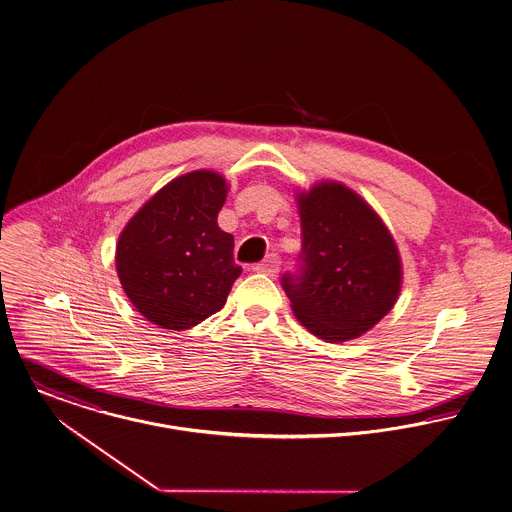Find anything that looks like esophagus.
I'll use <instances>...</instances> for the list:
<instances>
[{
	"label": "esophagus",
	"instance_id": "1",
	"mask_svg": "<svg viewBox=\"0 0 512 512\" xmlns=\"http://www.w3.org/2000/svg\"><path fill=\"white\" fill-rule=\"evenodd\" d=\"M278 266H280V262H278V258L276 256H270L268 260H264V262H260V264H256L252 270L254 272H260V274H268V276H276L278 274Z\"/></svg>",
	"mask_w": 512,
	"mask_h": 512
}]
</instances>
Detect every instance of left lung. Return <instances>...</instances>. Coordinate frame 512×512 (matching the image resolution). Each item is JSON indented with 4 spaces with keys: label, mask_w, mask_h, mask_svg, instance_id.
<instances>
[{
    "label": "left lung",
    "mask_w": 512,
    "mask_h": 512,
    "mask_svg": "<svg viewBox=\"0 0 512 512\" xmlns=\"http://www.w3.org/2000/svg\"><path fill=\"white\" fill-rule=\"evenodd\" d=\"M302 254L282 276L294 316L314 336L353 340L389 314L401 290V260L377 212L340 182L298 194Z\"/></svg>",
    "instance_id": "1"
}]
</instances>
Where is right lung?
Instances as JSON below:
<instances>
[{
  "instance_id": "right-lung-1",
  "label": "right lung",
  "mask_w": 512,
  "mask_h": 512,
  "mask_svg": "<svg viewBox=\"0 0 512 512\" xmlns=\"http://www.w3.org/2000/svg\"><path fill=\"white\" fill-rule=\"evenodd\" d=\"M226 192L218 172L182 174L121 232L117 274L137 312L151 324L182 332L226 304L242 272L234 262L232 234L216 222Z\"/></svg>"
}]
</instances>
